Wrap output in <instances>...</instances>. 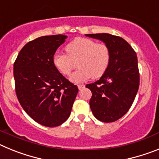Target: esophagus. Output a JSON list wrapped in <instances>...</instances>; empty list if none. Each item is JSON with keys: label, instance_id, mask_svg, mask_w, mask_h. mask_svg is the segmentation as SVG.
Wrapping results in <instances>:
<instances>
[{"label": "esophagus", "instance_id": "1", "mask_svg": "<svg viewBox=\"0 0 159 159\" xmlns=\"http://www.w3.org/2000/svg\"><path fill=\"white\" fill-rule=\"evenodd\" d=\"M77 86H78L79 90H82L83 88H85V85H84V84H78Z\"/></svg>", "mask_w": 159, "mask_h": 159}]
</instances>
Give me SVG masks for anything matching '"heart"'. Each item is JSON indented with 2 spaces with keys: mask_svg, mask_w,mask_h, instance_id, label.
I'll use <instances>...</instances> for the list:
<instances>
[{
  "mask_svg": "<svg viewBox=\"0 0 159 159\" xmlns=\"http://www.w3.org/2000/svg\"><path fill=\"white\" fill-rule=\"evenodd\" d=\"M67 54L56 52L52 57L55 68L63 75H69L78 61L79 68L70 77L71 82L82 83L92 77L100 78L110 65L111 50L106 43L92 39L75 38L65 48Z\"/></svg>",
  "mask_w": 159,
  "mask_h": 159,
  "instance_id": "obj_1",
  "label": "heart"
}]
</instances>
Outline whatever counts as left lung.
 Listing matches in <instances>:
<instances>
[{
  "label": "left lung",
  "instance_id": "left-lung-1",
  "mask_svg": "<svg viewBox=\"0 0 159 159\" xmlns=\"http://www.w3.org/2000/svg\"><path fill=\"white\" fill-rule=\"evenodd\" d=\"M86 36L104 42L111 53L110 65L106 72L99 80L86 85L92 93L90 107L99 121L115 122L128 111L139 90L137 55L120 36L108 33Z\"/></svg>",
  "mask_w": 159,
  "mask_h": 159
}]
</instances>
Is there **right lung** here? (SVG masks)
Masks as SVG:
<instances>
[{"mask_svg": "<svg viewBox=\"0 0 159 159\" xmlns=\"http://www.w3.org/2000/svg\"><path fill=\"white\" fill-rule=\"evenodd\" d=\"M67 36H44L29 42L13 65L15 90L25 112L38 123L58 127L68 119L79 92L52 64V57Z\"/></svg>", "mask_w": 159, "mask_h": 159, "instance_id": "add662e5", "label": "right lung"}]
</instances>
